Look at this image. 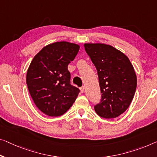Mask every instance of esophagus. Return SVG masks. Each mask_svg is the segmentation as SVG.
<instances>
[{
	"instance_id": "34e87169",
	"label": "esophagus",
	"mask_w": 157,
	"mask_h": 157,
	"mask_svg": "<svg viewBox=\"0 0 157 157\" xmlns=\"http://www.w3.org/2000/svg\"><path fill=\"white\" fill-rule=\"evenodd\" d=\"M80 91L82 93H84V92H85V87H84V86H82V87H80Z\"/></svg>"
}]
</instances>
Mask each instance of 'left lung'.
Returning a JSON list of instances; mask_svg holds the SVG:
<instances>
[{
  "instance_id": "8db88e82",
  "label": "left lung",
  "mask_w": 157,
  "mask_h": 157,
  "mask_svg": "<svg viewBox=\"0 0 157 157\" xmlns=\"http://www.w3.org/2000/svg\"><path fill=\"white\" fill-rule=\"evenodd\" d=\"M85 51L97 71L101 101L94 106L98 115L114 118L126 111L134 97L137 76L129 58L104 44H85Z\"/></svg>"
}]
</instances>
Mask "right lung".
I'll use <instances>...</instances> for the list:
<instances>
[{"instance_id":"add662e5","label":"right lung","mask_w":157,"mask_h":157,"mask_svg":"<svg viewBox=\"0 0 157 157\" xmlns=\"http://www.w3.org/2000/svg\"><path fill=\"white\" fill-rule=\"evenodd\" d=\"M79 46L67 41L48 44L34 56L27 72V85L35 105L49 116L64 114L75 101L79 90L71 85L67 65Z\"/></svg>"}]
</instances>
